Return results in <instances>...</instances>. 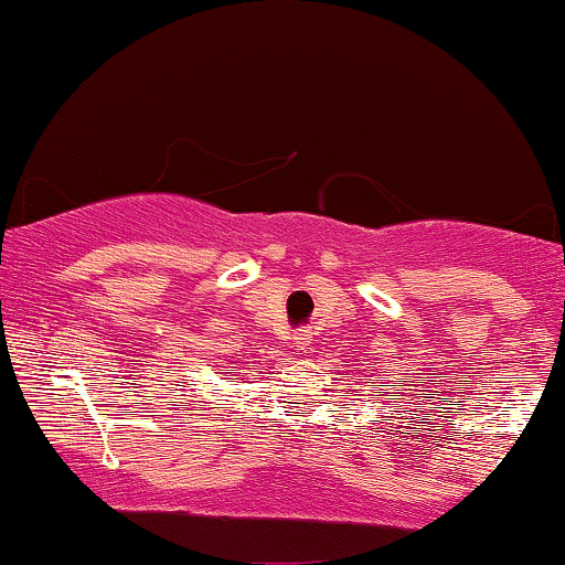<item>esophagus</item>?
<instances>
[{"mask_svg": "<svg viewBox=\"0 0 565 565\" xmlns=\"http://www.w3.org/2000/svg\"><path fill=\"white\" fill-rule=\"evenodd\" d=\"M291 345L305 353V350H308V345H310V334L308 332H297L295 337H291Z\"/></svg>", "mask_w": 565, "mask_h": 565, "instance_id": "esophagus-1", "label": "esophagus"}]
</instances>
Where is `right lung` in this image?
<instances>
[{"label": "right lung", "instance_id": "obj_1", "mask_svg": "<svg viewBox=\"0 0 565 565\" xmlns=\"http://www.w3.org/2000/svg\"><path fill=\"white\" fill-rule=\"evenodd\" d=\"M233 372V369H225V374H231Z\"/></svg>", "mask_w": 565, "mask_h": 565}]
</instances>
